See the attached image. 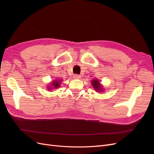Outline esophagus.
I'll return each mask as SVG.
<instances>
[{"label": "esophagus", "mask_w": 154, "mask_h": 154, "mask_svg": "<svg viewBox=\"0 0 154 154\" xmlns=\"http://www.w3.org/2000/svg\"><path fill=\"white\" fill-rule=\"evenodd\" d=\"M73 78L74 79H80L81 78V76L78 75V74H75V75L73 76Z\"/></svg>", "instance_id": "1"}]
</instances>
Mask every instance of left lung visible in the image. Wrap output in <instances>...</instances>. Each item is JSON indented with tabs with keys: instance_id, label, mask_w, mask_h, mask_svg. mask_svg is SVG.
I'll return each mask as SVG.
<instances>
[{
	"instance_id": "8db88e82",
	"label": "left lung",
	"mask_w": 154,
	"mask_h": 154,
	"mask_svg": "<svg viewBox=\"0 0 154 154\" xmlns=\"http://www.w3.org/2000/svg\"><path fill=\"white\" fill-rule=\"evenodd\" d=\"M91 83L92 87H94L96 91H98V92H103V88L101 86L100 84V82H99L98 80L97 79H94V80H92L91 81Z\"/></svg>"
}]
</instances>
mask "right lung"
I'll use <instances>...</instances> for the list:
<instances>
[{
	"mask_svg": "<svg viewBox=\"0 0 154 154\" xmlns=\"http://www.w3.org/2000/svg\"><path fill=\"white\" fill-rule=\"evenodd\" d=\"M62 80H55L54 81H53L51 83V85H50V87L48 88V90L53 89V88H57L58 87H60V83H61Z\"/></svg>",
	"mask_w": 154,
	"mask_h": 154,
	"instance_id": "obj_1",
	"label": "right lung"
}]
</instances>
